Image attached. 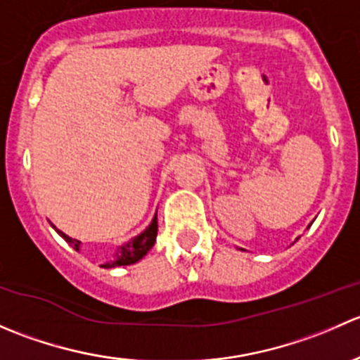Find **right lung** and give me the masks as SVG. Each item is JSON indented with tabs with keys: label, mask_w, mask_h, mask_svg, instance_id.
I'll use <instances>...</instances> for the list:
<instances>
[{
	"label": "right lung",
	"mask_w": 360,
	"mask_h": 360,
	"mask_svg": "<svg viewBox=\"0 0 360 360\" xmlns=\"http://www.w3.org/2000/svg\"><path fill=\"white\" fill-rule=\"evenodd\" d=\"M56 231L64 238V240L68 242V244H71L76 250H79V244H82V242L76 240V238L68 237L66 233H63V231L57 230V228H56ZM157 231H158V221H157V216H155L150 226H148L143 233L137 235V237H134L132 240H129L127 244L120 245V248L116 249L115 257H112L111 261H106L104 264H101V266L115 268V266H127V264L137 263V261L143 259V257L148 254V250L155 245V240H157Z\"/></svg>",
	"instance_id": "add662e5"
}]
</instances>
